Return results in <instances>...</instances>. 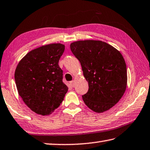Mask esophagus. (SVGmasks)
<instances>
[{
    "label": "esophagus",
    "instance_id": "esophagus-1",
    "mask_svg": "<svg viewBox=\"0 0 150 150\" xmlns=\"http://www.w3.org/2000/svg\"><path fill=\"white\" fill-rule=\"evenodd\" d=\"M70 86H71L72 87H74L75 86V85H74V81L73 80V81H70Z\"/></svg>",
    "mask_w": 150,
    "mask_h": 150
}]
</instances>
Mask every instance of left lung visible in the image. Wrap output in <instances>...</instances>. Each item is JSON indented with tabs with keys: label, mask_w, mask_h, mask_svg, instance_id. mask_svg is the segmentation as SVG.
<instances>
[{
	"label": "left lung",
	"mask_w": 150,
	"mask_h": 150,
	"mask_svg": "<svg viewBox=\"0 0 150 150\" xmlns=\"http://www.w3.org/2000/svg\"><path fill=\"white\" fill-rule=\"evenodd\" d=\"M70 50L80 62L89 89L82 95L85 104L97 113L117 104L125 91L127 75L122 55L111 45L100 40L72 42Z\"/></svg>",
	"instance_id": "1"
}]
</instances>
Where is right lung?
<instances>
[{
  "instance_id": "1",
  "label": "right lung",
  "mask_w": 150,
  "mask_h": 150,
  "mask_svg": "<svg viewBox=\"0 0 150 150\" xmlns=\"http://www.w3.org/2000/svg\"><path fill=\"white\" fill-rule=\"evenodd\" d=\"M64 51L61 44L41 46L28 53L16 67L19 95L36 114H50L59 106L68 91L58 64Z\"/></svg>"
}]
</instances>
